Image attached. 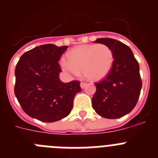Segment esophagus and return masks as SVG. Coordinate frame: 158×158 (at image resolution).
Returning a JSON list of instances; mask_svg holds the SVG:
<instances>
[{
  "mask_svg": "<svg viewBox=\"0 0 158 158\" xmlns=\"http://www.w3.org/2000/svg\"><path fill=\"white\" fill-rule=\"evenodd\" d=\"M86 85H87V83H86V82H81V89H83V88L85 87Z\"/></svg>",
  "mask_w": 158,
  "mask_h": 158,
  "instance_id": "obj_1",
  "label": "esophagus"
}]
</instances>
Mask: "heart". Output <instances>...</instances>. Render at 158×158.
I'll return each instance as SVG.
<instances>
[{"label":"heart","instance_id":"b5f03b06","mask_svg":"<svg viewBox=\"0 0 158 158\" xmlns=\"http://www.w3.org/2000/svg\"><path fill=\"white\" fill-rule=\"evenodd\" d=\"M68 58L60 61L64 70L75 76L83 73L85 77L93 81L107 77L114 64L112 51L105 44L79 46L69 51Z\"/></svg>","mask_w":158,"mask_h":158}]
</instances>
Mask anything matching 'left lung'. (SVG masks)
Returning <instances> with one entry per match:
<instances>
[{"mask_svg": "<svg viewBox=\"0 0 158 158\" xmlns=\"http://www.w3.org/2000/svg\"><path fill=\"white\" fill-rule=\"evenodd\" d=\"M94 42L111 49L114 64L109 74L95 83L93 107L104 118H120L134 109L140 96L142 82L139 62L130 47L118 40L101 38Z\"/></svg>", "mask_w": 158, "mask_h": 158, "instance_id": "8db88e82", "label": "left lung"}]
</instances>
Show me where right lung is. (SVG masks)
Returning a JSON list of instances; mask_svg holds the SVG:
<instances>
[{
	"label": "right lung",
	"mask_w": 158,
	"mask_h": 158,
	"mask_svg": "<svg viewBox=\"0 0 158 158\" xmlns=\"http://www.w3.org/2000/svg\"><path fill=\"white\" fill-rule=\"evenodd\" d=\"M68 47L54 44L39 46L20 57L15 69L14 93L27 115L45 123H53L69 115L80 81L63 83L58 61Z\"/></svg>",
	"instance_id": "obj_1"
}]
</instances>
